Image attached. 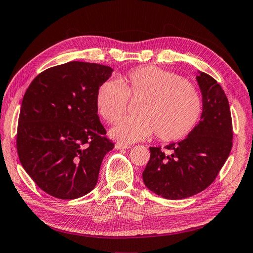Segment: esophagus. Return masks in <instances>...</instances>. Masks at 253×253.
<instances>
[{"label": "esophagus", "mask_w": 253, "mask_h": 253, "mask_svg": "<svg viewBox=\"0 0 253 253\" xmlns=\"http://www.w3.org/2000/svg\"><path fill=\"white\" fill-rule=\"evenodd\" d=\"M128 148H130L129 145H124L121 143L115 144V149H117V151H119V149H128Z\"/></svg>", "instance_id": "obj_1"}]
</instances>
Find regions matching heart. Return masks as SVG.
I'll return each instance as SVG.
<instances>
[{"label": "heart", "instance_id": "obj_1", "mask_svg": "<svg viewBox=\"0 0 253 253\" xmlns=\"http://www.w3.org/2000/svg\"><path fill=\"white\" fill-rule=\"evenodd\" d=\"M128 97L142 99L139 116L123 118L111 128L110 135L118 142H139L155 132L164 142H175L190 135L202 118L203 99L195 85L157 67L135 68L123 84L104 81L96 93L98 113L109 123L118 121L126 113Z\"/></svg>", "mask_w": 253, "mask_h": 253}]
</instances>
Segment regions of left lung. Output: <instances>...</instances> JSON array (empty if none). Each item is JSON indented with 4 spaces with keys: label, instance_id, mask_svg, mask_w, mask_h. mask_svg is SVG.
Segmentation results:
<instances>
[{
    "label": "left lung",
    "instance_id": "8db88e82",
    "mask_svg": "<svg viewBox=\"0 0 253 253\" xmlns=\"http://www.w3.org/2000/svg\"><path fill=\"white\" fill-rule=\"evenodd\" d=\"M203 99L200 123L186 138L165 148L149 147L151 158L143 172L145 185L169 200L190 198L215 179L232 148V119L228 98L211 76L198 71Z\"/></svg>",
    "mask_w": 253,
    "mask_h": 253
}]
</instances>
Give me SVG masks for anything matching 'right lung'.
Segmentation results:
<instances>
[{"label": "right lung", "instance_id": "add662e5", "mask_svg": "<svg viewBox=\"0 0 253 253\" xmlns=\"http://www.w3.org/2000/svg\"><path fill=\"white\" fill-rule=\"evenodd\" d=\"M113 68L71 61L41 72L24 93L16 148L42 191L74 200L95 188L101 162L114 148L98 117L96 93Z\"/></svg>", "mask_w": 253, "mask_h": 253}]
</instances>
